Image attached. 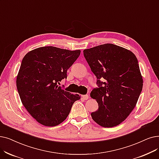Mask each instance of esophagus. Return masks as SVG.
<instances>
[{
  "mask_svg": "<svg viewBox=\"0 0 159 159\" xmlns=\"http://www.w3.org/2000/svg\"><path fill=\"white\" fill-rule=\"evenodd\" d=\"M82 98H83V99L84 100H88L89 98V95H82Z\"/></svg>",
  "mask_w": 159,
  "mask_h": 159,
  "instance_id": "34e87169",
  "label": "esophagus"
}]
</instances>
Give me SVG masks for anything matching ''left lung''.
Returning a JSON list of instances; mask_svg holds the SVG:
<instances>
[{
  "instance_id": "left-lung-1",
  "label": "left lung",
  "mask_w": 159,
  "mask_h": 159,
  "mask_svg": "<svg viewBox=\"0 0 159 159\" xmlns=\"http://www.w3.org/2000/svg\"><path fill=\"white\" fill-rule=\"evenodd\" d=\"M83 52L99 85L90 93L99 106L92 118L103 127L118 125L133 111L142 92L143 79L138 60L133 52L111 43Z\"/></svg>"
}]
</instances>
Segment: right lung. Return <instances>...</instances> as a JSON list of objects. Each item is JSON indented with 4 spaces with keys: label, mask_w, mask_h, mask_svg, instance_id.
Wrapping results in <instances>:
<instances>
[{
    "label": "right lung",
    "mask_w": 159,
    "mask_h": 159,
    "mask_svg": "<svg viewBox=\"0 0 159 159\" xmlns=\"http://www.w3.org/2000/svg\"><path fill=\"white\" fill-rule=\"evenodd\" d=\"M80 54V50L47 46L24 57L17 76V88L25 108L41 125H59L67 118L73 103L80 99L79 94H71L58 86Z\"/></svg>",
    "instance_id": "obj_1"
}]
</instances>
